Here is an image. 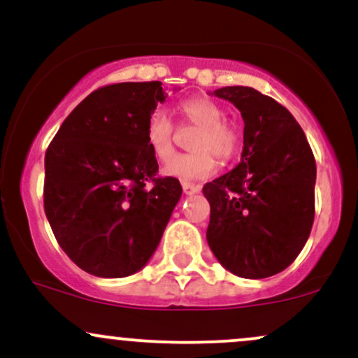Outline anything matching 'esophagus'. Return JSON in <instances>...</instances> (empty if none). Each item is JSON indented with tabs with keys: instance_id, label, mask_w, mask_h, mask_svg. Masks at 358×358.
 I'll list each match as a JSON object with an SVG mask.
<instances>
[{
	"instance_id": "34e87169",
	"label": "esophagus",
	"mask_w": 358,
	"mask_h": 358,
	"mask_svg": "<svg viewBox=\"0 0 358 358\" xmlns=\"http://www.w3.org/2000/svg\"><path fill=\"white\" fill-rule=\"evenodd\" d=\"M182 187H183V192H185L187 195H194V194H199V192H200V187L194 185V183L183 182Z\"/></svg>"
}]
</instances>
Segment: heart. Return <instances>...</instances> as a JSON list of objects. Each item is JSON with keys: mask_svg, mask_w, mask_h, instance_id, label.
Here are the masks:
<instances>
[{"mask_svg": "<svg viewBox=\"0 0 358 358\" xmlns=\"http://www.w3.org/2000/svg\"><path fill=\"white\" fill-rule=\"evenodd\" d=\"M180 112L192 124L199 125L200 131L194 137V152L175 156L164 166V175L173 178L192 182V180L209 178L217 168L214 154L219 159L229 161L234 158L241 144V134L233 122L226 120V113L215 101L206 96H194L182 101ZM146 144L151 155L164 163L173 155L175 127L163 108L152 110L149 115L146 131Z\"/></svg>", "mask_w": 358, "mask_h": 358, "instance_id": "heart-1", "label": "heart"}]
</instances>
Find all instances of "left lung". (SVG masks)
<instances>
[{"mask_svg":"<svg viewBox=\"0 0 358 358\" xmlns=\"http://www.w3.org/2000/svg\"><path fill=\"white\" fill-rule=\"evenodd\" d=\"M212 95L245 120L241 161L203 185L210 203L207 243L219 263L243 278H265L297 258L314 221L316 161L292 113L250 86Z\"/></svg>","mask_w":358,"mask_h":358,"instance_id":"1","label":"left lung"}]
</instances>
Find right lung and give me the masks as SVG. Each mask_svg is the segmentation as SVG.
Wrapping results in <instances>:
<instances>
[{
	"label": "right lung",
	"instance_id": "1",
	"mask_svg": "<svg viewBox=\"0 0 358 358\" xmlns=\"http://www.w3.org/2000/svg\"><path fill=\"white\" fill-rule=\"evenodd\" d=\"M166 96L159 81L98 88L47 148L45 215L59 246L85 272L127 277L158 248L182 197L178 180L156 178L158 161L144 136Z\"/></svg>",
	"mask_w": 358,
	"mask_h": 358
}]
</instances>
